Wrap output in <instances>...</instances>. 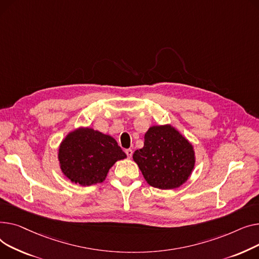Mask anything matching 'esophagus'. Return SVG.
<instances>
[{
  "mask_svg": "<svg viewBox=\"0 0 259 259\" xmlns=\"http://www.w3.org/2000/svg\"><path fill=\"white\" fill-rule=\"evenodd\" d=\"M125 154H126V156H127L128 158H131V157L133 156V149H131V148L126 149V150H125Z\"/></svg>",
  "mask_w": 259,
  "mask_h": 259,
  "instance_id": "1",
  "label": "esophagus"
}]
</instances>
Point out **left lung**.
I'll return each mask as SVG.
<instances>
[{
	"instance_id": "obj_1",
	"label": "left lung",
	"mask_w": 259,
	"mask_h": 259,
	"mask_svg": "<svg viewBox=\"0 0 259 259\" xmlns=\"http://www.w3.org/2000/svg\"><path fill=\"white\" fill-rule=\"evenodd\" d=\"M133 159L150 186L168 190L186 183L194 168L195 153L188 139L171 124L153 125Z\"/></svg>"
}]
</instances>
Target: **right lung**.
I'll list each match as a JSON object with an SVG mask.
<instances>
[{
    "mask_svg": "<svg viewBox=\"0 0 259 259\" xmlns=\"http://www.w3.org/2000/svg\"><path fill=\"white\" fill-rule=\"evenodd\" d=\"M57 157L62 172L72 183L91 186L103 182L111 167L126 155L112 136L80 126L60 142Z\"/></svg>",
    "mask_w": 259,
    "mask_h": 259,
    "instance_id": "right-lung-1",
    "label": "right lung"
}]
</instances>
